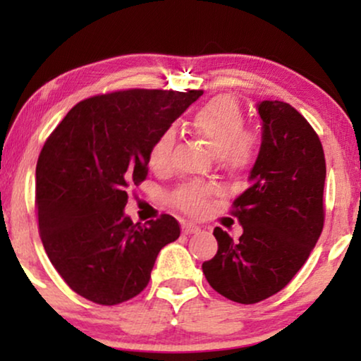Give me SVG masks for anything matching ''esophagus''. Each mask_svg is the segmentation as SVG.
Here are the masks:
<instances>
[{
  "label": "esophagus",
  "mask_w": 361,
  "mask_h": 361,
  "mask_svg": "<svg viewBox=\"0 0 361 361\" xmlns=\"http://www.w3.org/2000/svg\"><path fill=\"white\" fill-rule=\"evenodd\" d=\"M197 231H200V228L195 224H192V221H184V224H182V233L184 235H192L197 233Z\"/></svg>",
  "instance_id": "obj_1"
}]
</instances>
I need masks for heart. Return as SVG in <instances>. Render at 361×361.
<instances>
[{
	"instance_id": "1",
	"label": "heart",
	"mask_w": 361,
	"mask_h": 361,
	"mask_svg": "<svg viewBox=\"0 0 361 361\" xmlns=\"http://www.w3.org/2000/svg\"><path fill=\"white\" fill-rule=\"evenodd\" d=\"M194 126L209 141L225 167L246 171L258 156L259 140L253 131H246V116L235 97L219 95L197 110ZM176 145L174 128H166L152 141L147 161L154 171L169 167ZM212 190L199 184H185L172 194V204L190 215H199L207 209Z\"/></svg>"
}]
</instances>
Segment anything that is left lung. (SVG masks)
<instances>
[{
	"mask_svg": "<svg viewBox=\"0 0 361 361\" xmlns=\"http://www.w3.org/2000/svg\"><path fill=\"white\" fill-rule=\"evenodd\" d=\"M263 141L251 185L231 205L238 240L216 226L219 251L202 264L224 298L256 304L279 293L307 261L324 228L325 156L317 133L284 102L258 103Z\"/></svg>",
	"mask_w": 361,
	"mask_h": 361,
	"instance_id": "8db88e82",
	"label": "left lung"
}]
</instances>
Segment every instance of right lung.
Instances as JSON below:
<instances>
[{
    "mask_svg": "<svg viewBox=\"0 0 361 361\" xmlns=\"http://www.w3.org/2000/svg\"><path fill=\"white\" fill-rule=\"evenodd\" d=\"M202 90L111 92L82 100L44 142L36 210L44 250L68 288L95 304L130 300L149 283L162 246L180 225L162 214L125 215L128 192L147 176V152Z\"/></svg>",
    "mask_w": 361,
    "mask_h": 361,
    "instance_id": "add662e5",
    "label": "right lung"
}]
</instances>
